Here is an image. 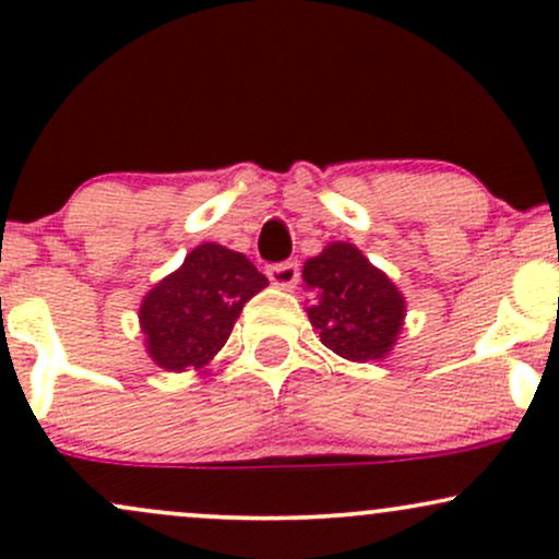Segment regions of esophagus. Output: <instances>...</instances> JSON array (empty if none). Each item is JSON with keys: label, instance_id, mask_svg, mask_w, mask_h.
<instances>
[{"label": "esophagus", "instance_id": "obj_1", "mask_svg": "<svg viewBox=\"0 0 559 559\" xmlns=\"http://www.w3.org/2000/svg\"><path fill=\"white\" fill-rule=\"evenodd\" d=\"M267 278L273 281L275 286H281V289H292V286L299 281V265L294 260L278 262V265H270Z\"/></svg>", "mask_w": 559, "mask_h": 559}]
</instances>
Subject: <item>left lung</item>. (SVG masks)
<instances>
[{
  "mask_svg": "<svg viewBox=\"0 0 559 559\" xmlns=\"http://www.w3.org/2000/svg\"><path fill=\"white\" fill-rule=\"evenodd\" d=\"M302 278L312 292L310 323L321 342L342 358L366 364L390 355L406 318V299L353 243H329L305 262Z\"/></svg>",
  "mask_w": 559,
  "mask_h": 559,
  "instance_id": "8db88e82",
  "label": "left lung"
}]
</instances>
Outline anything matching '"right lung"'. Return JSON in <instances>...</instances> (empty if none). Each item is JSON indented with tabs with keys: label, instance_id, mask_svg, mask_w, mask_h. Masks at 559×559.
<instances>
[{
	"label": "right lung",
	"instance_id": "right-lung-1",
	"mask_svg": "<svg viewBox=\"0 0 559 559\" xmlns=\"http://www.w3.org/2000/svg\"><path fill=\"white\" fill-rule=\"evenodd\" d=\"M267 286L241 251L201 243L140 305V329L153 364L167 371L204 369L228 342L243 305Z\"/></svg>",
	"mask_w": 559,
	"mask_h": 559
}]
</instances>
